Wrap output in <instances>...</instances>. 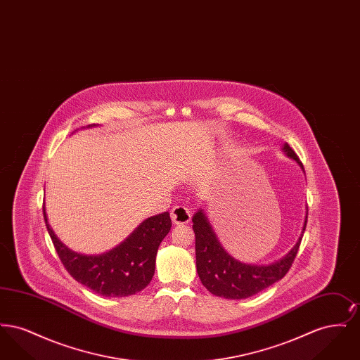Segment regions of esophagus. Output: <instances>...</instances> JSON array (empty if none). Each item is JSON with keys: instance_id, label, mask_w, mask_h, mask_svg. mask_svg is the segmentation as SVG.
<instances>
[{"instance_id": "1", "label": "esophagus", "mask_w": 360, "mask_h": 360, "mask_svg": "<svg viewBox=\"0 0 360 360\" xmlns=\"http://www.w3.org/2000/svg\"><path fill=\"white\" fill-rule=\"evenodd\" d=\"M191 219V212L186 206H174L172 210V220L174 224H188Z\"/></svg>"}]
</instances>
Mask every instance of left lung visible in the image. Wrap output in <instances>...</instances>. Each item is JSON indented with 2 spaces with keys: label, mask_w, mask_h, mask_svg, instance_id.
Listing matches in <instances>:
<instances>
[{
  "label": "left lung",
  "mask_w": 360,
  "mask_h": 360,
  "mask_svg": "<svg viewBox=\"0 0 360 360\" xmlns=\"http://www.w3.org/2000/svg\"><path fill=\"white\" fill-rule=\"evenodd\" d=\"M282 151L286 156L295 160L304 172L302 163L288 143L282 146ZM191 220L193 231L195 233L197 273L202 285L217 297L228 300H243L270 288L289 271L307 228L308 207L302 232L297 243L285 257L270 264H251L231 257L217 239L204 209L200 207Z\"/></svg>",
  "instance_id": "1"
}]
</instances>
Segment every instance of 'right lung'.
I'll return each instance as SVG.
<instances>
[{
    "label": "right lung",
    "mask_w": 360,
    "mask_h": 360,
    "mask_svg": "<svg viewBox=\"0 0 360 360\" xmlns=\"http://www.w3.org/2000/svg\"><path fill=\"white\" fill-rule=\"evenodd\" d=\"M96 124L87 125V128ZM44 221L53 247L70 275L103 297H127L146 289L155 273V260L162 240L172 229L169 212L139 224L119 245L100 255H85L65 245L53 233L43 206Z\"/></svg>",
    "instance_id": "obj_1"
}]
</instances>
